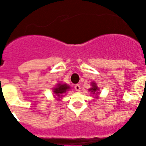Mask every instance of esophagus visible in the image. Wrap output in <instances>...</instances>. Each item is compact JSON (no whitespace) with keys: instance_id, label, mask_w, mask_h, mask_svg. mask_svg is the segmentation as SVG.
Returning a JSON list of instances; mask_svg holds the SVG:
<instances>
[{"instance_id":"esophagus-1","label":"esophagus","mask_w":146,"mask_h":146,"mask_svg":"<svg viewBox=\"0 0 146 146\" xmlns=\"http://www.w3.org/2000/svg\"><path fill=\"white\" fill-rule=\"evenodd\" d=\"M74 89L77 92H80V84H76L75 86H74Z\"/></svg>"}]
</instances>
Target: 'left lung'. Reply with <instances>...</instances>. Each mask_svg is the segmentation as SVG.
<instances>
[{
    "label": "left lung",
    "mask_w": 146,
    "mask_h": 146,
    "mask_svg": "<svg viewBox=\"0 0 146 146\" xmlns=\"http://www.w3.org/2000/svg\"><path fill=\"white\" fill-rule=\"evenodd\" d=\"M92 87L89 89V91L92 92L93 94H98V91L99 90V88L96 86V83H92ZM96 96H97V95H96Z\"/></svg>",
    "instance_id": "8db88e82"
}]
</instances>
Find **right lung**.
I'll return each mask as SVG.
<instances>
[{
  "mask_svg": "<svg viewBox=\"0 0 146 146\" xmlns=\"http://www.w3.org/2000/svg\"><path fill=\"white\" fill-rule=\"evenodd\" d=\"M70 89L69 86H68L66 84H57V86L54 88V93L56 95V96H57V98L58 100H60V98L63 96L65 93H66L67 91H68V90Z\"/></svg>",
  "mask_w": 146,
  "mask_h": 146,
  "instance_id": "add662e5",
  "label": "right lung"
}]
</instances>
